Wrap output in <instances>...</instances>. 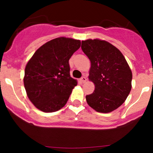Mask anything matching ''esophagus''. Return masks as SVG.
<instances>
[{"instance_id":"1","label":"esophagus","mask_w":153,"mask_h":153,"mask_svg":"<svg viewBox=\"0 0 153 153\" xmlns=\"http://www.w3.org/2000/svg\"><path fill=\"white\" fill-rule=\"evenodd\" d=\"M86 80H87V79L85 76H82V78H80V81H81V82H82V83H84V82H86Z\"/></svg>"}]
</instances>
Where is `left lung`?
<instances>
[{"instance_id":"left-lung-1","label":"left lung","mask_w":153,"mask_h":153,"mask_svg":"<svg viewBox=\"0 0 153 153\" xmlns=\"http://www.w3.org/2000/svg\"><path fill=\"white\" fill-rule=\"evenodd\" d=\"M81 49L91 61L89 80L95 85L93 94L85 96L96 111L109 113L127 99L131 88L132 73L122 52L104 40L82 41Z\"/></svg>"}]
</instances>
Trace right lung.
Masks as SVG:
<instances>
[{
	"label": "right lung",
	"mask_w": 153,
	"mask_h": 153,
	"mask_svg": "<svg viewBox=\"0 0 153 153\" xmlns=\"http://www.w3.org/2000/svg\"><path fill=\"white\" fill-rule=\"evenodd\" d=\"M80 40L58 37L40 47L26 64L24 84L31 102L44 112L66 104L77 80L70 75L69 59L80 47Z\"/></svg>",
	"instance_id": "add662e5"
}]
</instances>
